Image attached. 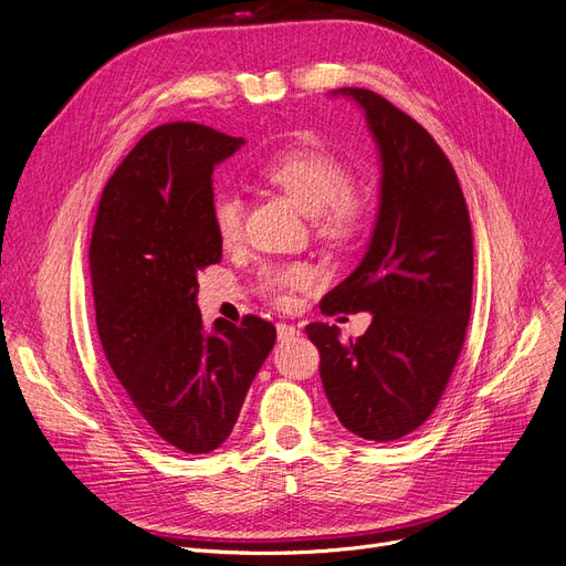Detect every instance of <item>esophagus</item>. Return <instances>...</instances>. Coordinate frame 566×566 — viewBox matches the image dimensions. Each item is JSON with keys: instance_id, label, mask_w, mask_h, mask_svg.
Wrapping results in <instances>:
<instances>
[{"instance_id": "1", "label": "esophagus", "mask_w": 566, "mask_h": 566, "mask_svg": "<svg viewBox=\"0 0 566 566\" xmlns=\"http://www.w3.org/2000/svg\"><path fill=\"white\" fill-rule=\"evenodd\" d=\"M298 333H301V331H298L294 324H284V322L277 324V338H280L282 343H286V340H291V338H296Z\"/></svg>"}]
</instances>
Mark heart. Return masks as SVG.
I'll return each mask as SVG.
<instances>
[{"label":"heart","instance_id":"heart-1","mask_svg":"<svg viewBox=\"0 0 566 566\" xmlns=\"http://www.w3.org/2000/svg\"><path fill=\"white\" fill-rule=\"evenodd\" d=\"M259 177L277 186L303 212L310 226L328 244H347L357 238L368 219V202L352 184L349 167L322 146H296L272 154L256 165ZM212 226L223 247L242 238L244 202L235 188H219L209 205ZM315 284L307 263H275L261 272V291L275 305H289L294 294Z\"/></svg>","mask_w":566,"mask_h":566}]
</instances>
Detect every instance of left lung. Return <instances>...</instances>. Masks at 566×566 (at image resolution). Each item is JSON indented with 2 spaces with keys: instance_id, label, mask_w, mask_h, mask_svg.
<instances>
[{
  "instance_id": "left-lung-1",
  "label": "left lung",
  "mask_w": 566,
  "mask_h": 566,
  "mask_svg": "<svg viewBox=\"0 0 566 566\" xmlns=\"http://www.w3.org/2000/svg\"><path fill=\"white\" fill-rule=\"evenodd\" d=\"M364 107L382 158L378 223L361 265L322 298V315L373 312L368 331L305 326L319 349L326 399L366 441L420 429L464 347L473 294V233L457 172L441 146L382 95L343 88Z\"/></svg>"
}]
</instances>
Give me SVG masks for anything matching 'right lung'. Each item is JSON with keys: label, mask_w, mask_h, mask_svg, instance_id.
I'll list each match as a JSON object with an SVG mask.
<instances>
[{"label": "right lung", "mask_w": 566, "mask_h": 566, "mask_svg": "<svg viewBox=\"0 0 566 566\" xmlns=\"http://www.w3.org/2000/svg\"><path fill=\"white\" fill-rule=\"evenodd\" d=\"M240 146L188 120L146 133L104 186L88 249L99 343L123 399L146 433L188 454L230 436L277 338L256 315L205 331L196 305L198 272L221 261L212 172Z\"/></svg>", "instance_id": "1"}]
</instances>
